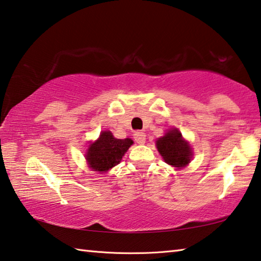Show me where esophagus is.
<instances>
[{
  "instance_id": "1",
  "label": "esophagus",
  "mask_w": 261,
  "mask_h": 261,
  "mask_svg": "<svg viewBox=\"0 0 261 261\" xmlns=\"http://www.w3.org/2000/svg\"><path fill=\"white\" fill-rule=\"evenodd\" d=\"M134 138L136 140L137 144H145V141H146V136H145L144 132L141 131H136L134 134Z\"/></svg>"
}]
</instances>
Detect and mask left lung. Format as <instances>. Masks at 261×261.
Returning <instances> with one entry per match:
<instances>
[{"label":"left lung","mask_w":261,"mask_h":261,"mask_svg":"<svg viewBox=\"0 0 261 261\" xmlns=\"http://www.w3.org/2000/svg\"><path fill=\"white\" fill-rule=\"evenodd\" d=\"M156 148L168 165L183 168L188 166L192 158V149L177 129L168 130L165 136L156 140Z\"/></svg>","instance_id":"obj_1"}]
</instances>
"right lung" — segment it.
Returning a JSON list of instances; mask_svg holds the SVG:
<instances>
[{
	"instance_id": "1",
	"label": "right lung",
	"mask_w": 261,
	"mask_h": 261,
	"mask_svg": "<svg viewBox=\"0 0 261 261\" xmlns=\"http://www.w3.org/2000/svg\"><path fill=\"white\" fill-rule=\"evenodd\" d=\"M134 141L130 138L117 139L110 131H102L98 140L91 143L86 152V161L93 171L106 173L121 162Z\"/></svg>"
}]
</instances>
